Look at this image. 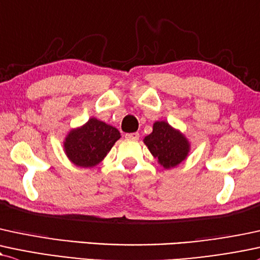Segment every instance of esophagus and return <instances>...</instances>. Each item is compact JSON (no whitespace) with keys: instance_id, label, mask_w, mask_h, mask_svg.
Segmentation results:
<instances>
[{"instance_id":"obj_1","label":"esophagus","mask_w":260,"mask_h":260,"mask_svg":"<svg viewBox=\"0 0 260 260\" xmlns=\"http://www.w3.org/2000/svg\"><path fill=\"white\" fill-rule=\"evenodd\" d=\"M124 137H126V139H128V140H138L139 139V133H137V132L127 133Z\"/></svg>"}]
</instances>
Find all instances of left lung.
Here are the masks:
<instances>
[{"label":"left lung","instance_id":"obj_1","mask_svg":"<svg viewBox=\"0 0 260 260\" xmlns=\"http://www.w3.org/2000/svg\"><path fill=\"white\" fill-rule=\"evenodd\" d=\"M144 143L165 168L179 165L185 160L190 150V144L185 137L165 121L155 122L152 133L145 137Z\"/></svg>","mask_w":260,"mask_h":260}]
</instances>
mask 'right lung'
I'll list each match as a JSON object with an SVG mask.
<instances>
[{
	"label": "right lung",
	"instance_id": "1",
	"mask_svg": "<svg viewBox=\"0 0 260 260\" xmlns=\"http://www.w3.org/2000/svg\"><path fill=\"white\" fill-rule=\"evenodd\" d=\"M120 137L115 127L90 118L84 126L68 134L64 149L73 164L80 167H93L105 157Z\"/></svg>",
	"mask_w": 260,
	"mask_h": 260
}]
</instances>
